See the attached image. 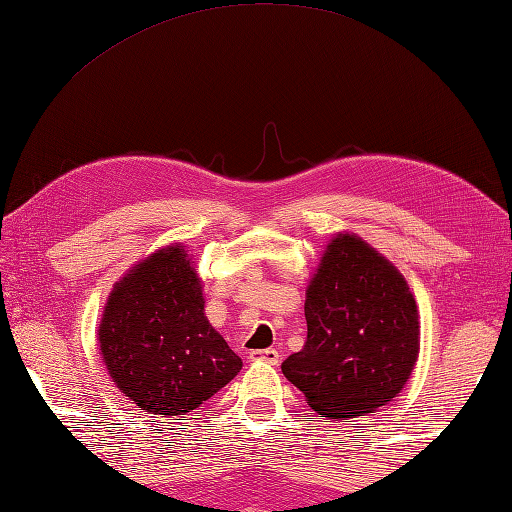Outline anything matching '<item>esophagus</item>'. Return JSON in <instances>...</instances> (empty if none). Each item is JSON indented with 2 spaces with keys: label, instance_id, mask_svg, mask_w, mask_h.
Wrapping results in <instances>:
<instances>
[{
  "label": "esophagus",
  "instance_id": "1",
  "mask_svg": "<svg viewBox=\"0 0 512 512\" xmlns=\"http://www.w3.org/2000/svg\"><path fill=\"white\" fill-rule=\"evenodd\" d=\"M251 359H253V361H264V363H268V365H279L281 355H279V350L266 348V350H253V352H251Z\"/></svg>",
  "mask_w": 512,
  "mask_h": 512
}]
</instances>
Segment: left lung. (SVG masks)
I'll list each match as a JSON object with an SVG mask.
<instances>
[{"mask_svg":"<svg viewBox=\"0 0 512 512\" xmlns=\"http://www.w3.org/2000/svg\"><path fill=\"white\" fill-rule=\"evenodd\" d=\"M307 339L281 365L320 417L348 419L389 404L419 357L409 283L355 233H335L307 285Z\"/></svg>","mask_w":512,"mask_h":512,"instance_id":"1","label":"left lung"}]
</instances>
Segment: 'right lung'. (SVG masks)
I'll return each instance as SVG.
<instances>
[{
    "label": "right lung",
    "mask_w": 512,
    "mask_h": 512,
    "mask_svg": "<svg viewBox=\"0 0 512 512\" xmlns=\"http://www.w3.org/2000/svg\"><path fill=\"white\" fill-rule=\"evenodd\" d=\"M97 339L114 385L162 417L199 409L242 370L205 316L203 281L181 244L127 270L103 307Z\"/></svg>",
    "instance_id": "add662e5"
}]
</instances>
